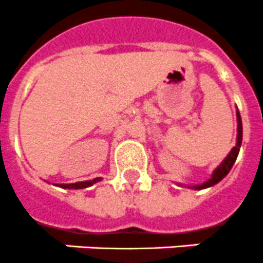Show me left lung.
I'll return each mask as SVG.
<instances>
[{"label":"left lung","mask_w":263,"mask_h":263,"mask_svg":"<svg viewBox=\"0 0 263 263\" xmlns=\"http://www.w3.org/2000/svg\"><path fill=\"white\" fill-rule=\"evenodd\" d=\"M236 115H237V143L236 145L232 148L228 156L222 160V163L220 165L217 166L216 170L213 171L212 173V177L209 180H206L205 182L202 184H197V185H188V188L191 189H195V191H201V189H205V188H209V186H213L216 185L217 182H220L221 180L230 172L232 170L233 164L236 163L237 156H238V152H239V148H241V143H242V120H241V115H239V111L237 109L236 111ZM180 186H186L184 184H179Z\"/></svg>","instance_id":"8db88e82"}]
</instances>
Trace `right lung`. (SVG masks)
I'll return each mask as SVG.
<instances>
[{
	"label": "right lung",
	"instance_id": "right-lung-1",
	"mask_svg": "<svg viewBox=\"0 0 263 263\" xmlns=\"http://www.w3.org/2000/svg\"><path fill=\"white\" fill-rule=\"evenodd\" d=\"M100 180H102V177H97V179H93V180H87V181L72 182V184H54V185L63 189H83V188H88V186L93 185L95 182H99Z\"/></svg>",
	"mask_w": 263,
	"mask_h": 263
}]
</instances>
